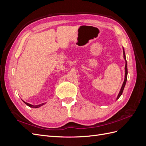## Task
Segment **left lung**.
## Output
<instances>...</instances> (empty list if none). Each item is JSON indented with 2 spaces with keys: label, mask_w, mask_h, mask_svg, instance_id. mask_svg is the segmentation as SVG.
I'll return each mask as SVG.
<instances>
[{
  "label": "left lung",
  "mask_w": 146,
  "mask_h": 146,
  "mask_svg": "<svg viewBox=\"0 0 146 146\" xmlns=\"http://www.w3.org/2000/svg\"><path fill=\"white\" fill-rule=\"evenodd\" d=\"M123 58L125 59V79H124V81H123V83L122 84V86L121 87V89L120 90V91H119V93L117 96V100L120 98L121 96L122 95V92L123 91V89H124V87H125V85L126 84V82H127V74H128V71H127V61H126V58H125V52H124V49H123Z\"/></svg>",
  "instance_id": "left-lung-1"
}]
</instances>
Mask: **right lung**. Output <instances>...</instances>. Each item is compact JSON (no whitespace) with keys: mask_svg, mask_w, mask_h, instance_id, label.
<instances>
[{"mask_svg":"<svg viewBox=\"0 0 146 146\" xmlns=\"http://www.w3.org/2000/svg\"><path fill=\"white\" fill-rule=\"evenodd\" d=\"M27 105H28L29 107H32V108H39V107H40L41 106H42V105H43L45 103H43V104H40V105H31V104H28V103H27V102H24V101H23Z\"/></svg>","mask_w":146,"mask_h":146,"instance_id":"obj_1","label":"right lung"}]
</instances>
